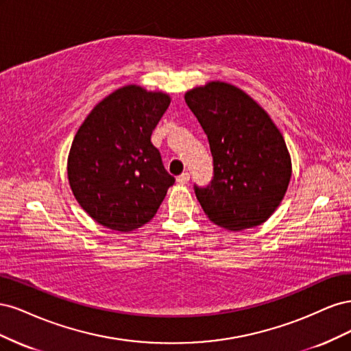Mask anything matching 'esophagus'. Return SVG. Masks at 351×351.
<instances>
[{"label": "esophagus", "mask_w": 351, "mask_h": 351, "mask_svg": "<svg viewBox=\"0 0 351 351\" xmlns=\"http://www.w3.org/2000/svg\"><path fill=\"white\" fill-rule=\"evenodd\" d=\"M189 180H190V174H189L187 171L183 173V174H180V176L177 177V182H178L180 184H187Z\"/></svg>", "instance_id": "1"}]
</instances>
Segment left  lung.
<instances>
[{
  "label": "left lung",
  "instance_id": "obj_1",
  "mask_svg": "<svg viewBox=\"0 0 351 351\" xmlns=\"http://www.w3.org/2000/svg\"><path fill=\"white\" fill-rule=\"evenodd\" d=\"M208 142L214 176L193 186L208 218L240 231L267 221L278 208L291 177L284 137L249 95L228 83L210 82L186 93Z\"/></svg>",
  "mask_w": 351,
  "mask_h": 351
}]
</instances>
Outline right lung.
Masks as SVG:
<instances>
[{
    "label": "right lung",
    "mask_w": 351,
    "mask_h": 351,
    "mask_svg": "<svg viewBox=\"0 0 351 351\" xmlns=\"http://www.w3.org/2000/svg\"><path fill=\"white\" fill-rule=\"evenodd\" d=\"M168 105V95L130 84L102 99L74 136L70 187L101 226L124 232L142 227L174 184L151 143Z\"/></svg>",
    "instance_id": "add662e5"
}]
</instances>
